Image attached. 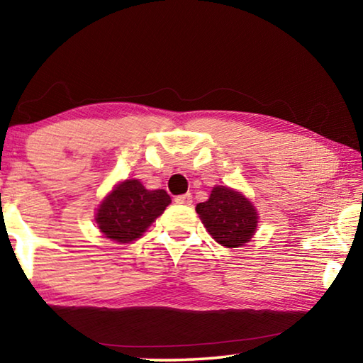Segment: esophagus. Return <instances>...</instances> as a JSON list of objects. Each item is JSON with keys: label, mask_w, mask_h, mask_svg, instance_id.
<instances>
[{"label": "esophagus", "mask_w": 363, "mask_h": 363, "mask_svg": "<svg viewBox=\"0 0 363 363\" xmlns=\"http://www.w3.org/2000/svg\"><path fill=\"white\" fill-rule=\"evenodd\" d=\"M176 203L179 205H190L192 203V194H184V195H177L174 199Z\"/></svg>", "instance_id": "obj_1"}]
</instances>
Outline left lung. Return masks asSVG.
Masks as SVG:
<instances>
[{
    "instance_id": "obj_1",
    "label": "left lung",
    "mask_w": 363,
    "mask_h": 363,
    "mask_svg": "<svg viewBox=\"0 0 363 363\" xmlns=\"http://www.w3.org/2000/svg\"><path fill=\"white\" fill-rule=\"evenodd\" d=\"M195 210L206 230L223 247H242L256 230L257 214L253 205L229 187H214L210 199L196 205Z\"/></svg>"
}]
</instances>
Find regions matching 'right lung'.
Instances as JSON below:
<instances>
[{
    "instance_id": "right-lung-1",
    "label": "right lung",
    "mask_w": 363,
    "mask_h": 363,
    "mask_svg": "<svg viewBox=\"0 0 363 363\" xmlns=\"http://www.w3.org/2000/svg\"><path fill=\"white\" fill-rule=\"evenodd\" d=\"M171 203L163 189L147 190L138 179L116 186L97 210V227L120 243L136 240Z\"/></svg>"
}]
</instances>
